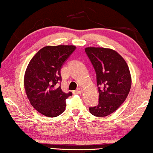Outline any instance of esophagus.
<instances>
[{"label": "esophagus", "instance_id": "34e87169", "mask_svg": "<svg viewBox=\"0 0 153 153\" xmlns=\"http://www.w3.org/2000/svg\"><path fill=\"white\" fill-rule=\"evenodd\" d=\"M81 92H82V89H81V88H77L76 91H74L73 93H74V94H81Z\"/></svg>", "mask_w": 153, "mask_h": 153}]
</instances>
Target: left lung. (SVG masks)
Returning a JSON list of instances; mask_svg holds the SVG:
<instances>
[{"label": "left lung", "instance_id": "left-lung-1", "mask_svg": "<svg viewBox=\"0 0 153 153\" xmlns=\"http://www.w3.org/2000/svg\"><path fill=\"white\" fill-rule=\"evenodd\" d=\"M85 52L96 71L99 93L98 104L89 107V111L96 117H106L120 108L129 93V69L124 58L112 49L90 47Z\"/></svg>", "mask_w": 153, "mask_h": 153}]
</instances>
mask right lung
<instances>
[{"mask_svg": "<svg viewBox=\"0 0 153 153\" xmlns=\"http://www.w3.org/2000/svg\"><path fill=\"white\" fill-rule=\"evenodd\" d=\"M76 49L74 45L45 46L29 62L25 76L26 94L35 110L45 117H55L64 112L66 99L60 86L62 65Z\"/></svg>", "mask_w": 153, "mask_h": 153, "instance_id": "1", "label": "right lung"}]
</instances>
